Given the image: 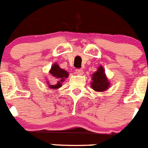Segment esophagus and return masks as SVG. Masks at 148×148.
<instances>
[{
	"label": "esophagus",
	"mask_w": 148,
	"mask_h": 148,
	"mask_svg": "<svg viewBox=\"0 0 148 148\" xmlns=\"http://www.w3.org/2000/svg\"><path fill=\"white\" fill-rule=\"evenodd\" d=\"M75 73H76L78 75H82L84 73V71L82 69H76V70H75Z\"/></svg>",
	"instance_id": "1"
}]
</instances>
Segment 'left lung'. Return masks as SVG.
<instances>
[{
  "mask_svg": "<svg viewBox=\"0 0 148 148\" xmlns=\"http://www.w3.org/2000/svg\"><path fill=\"white\" fill-rule=\"evenodd\" d=\"M91 87L95 91L102 92L109 88L110 82L106 77L104 67L102 66H99L97 71L93 73Z\"/></svg>",
  "mask_w": 148,
  "mask_h": 148,
  "instance_id": "left-lung-1",
  "label": "left lung"
}]
</instances>
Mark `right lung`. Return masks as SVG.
I'll return each instance as SVG.
<instances>
[{"label": "right lung", "mask_w": 148, "mask_h": 148, "mask_svg": "<svg viewBox=\"0 0 148 148\" xmlns=\"http://www.w3.org/2000/svg\"><path fill=\"white\" fill-rule=\"evenodd\" d=\"M49 73L54 77L55 80L53 84H48V85H49V88L53 89V90L61 87L62 86L61 83L64 81L65 78H68L69 76V73L66 70H62L61 68H60V66L57 64H54L52 66L50 70H49Z\"/></svg>", "instance_id": "add662e5"}]
</instances>
